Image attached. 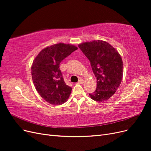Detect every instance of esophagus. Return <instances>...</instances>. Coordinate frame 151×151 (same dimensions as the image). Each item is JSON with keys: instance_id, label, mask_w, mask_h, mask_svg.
<instances>
[{"instance_id": "34e87169", "label": "esophagus", "mask_w": 151, "mask_h": 151, "mask_svg": "<svg viewBox=\"0 0 151 151\" xmlns=\"http://www.w3.org/2000/svg\"><path fill=\"white\" fill-rule=\"evenodd\" d=\"M84 83V80L83 79H79V81H78V83H79V84H83Z\"/></svg>"}]
</instances>
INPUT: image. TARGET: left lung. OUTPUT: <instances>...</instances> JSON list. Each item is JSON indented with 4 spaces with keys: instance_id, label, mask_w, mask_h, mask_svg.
<instances>
[{
    "instance_id": "obj_1",
    "label": "left lung",
    "mask_w": 151,
    "mask_h": 151,
    "mask_svg": "<svg viewBox=\"0 0 151 151\" xmlns=\"http://www.w3.org/2000/svg\"><path fill=\"white\" fill-rule=\"evenodd\" d=\"M78 46L90 61L97 79L96 89L89 94L91 98L99 102L106 101L122 83L123 63L120 55L110 44L102 40L82 43Z\"/></svg>"
}]
</instances>
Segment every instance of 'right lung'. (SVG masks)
Masks as SVG:
<instances>
[{"label": "right lung", "instance_id": "obj_1", "mask_svg": "<svg viewBox=\"0 0 151 151\" xmlns=\"http://www.w3.org/2000/svg\"><path fill=\"white\" fill-rule=\"evenodd\" d=\"M77 47L70 44L58 43L43 49L33 60L31 75L36 91L45 101L59 105L67 101L72 88L63 81L60 62Z\"/></svg>", "mask_w": 151, "mask_h": 151}]
</instances>
